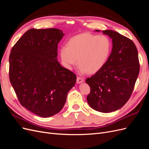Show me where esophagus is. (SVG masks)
Returning <instances> with one entry per match:
<instances>
[{"instance_id": "1", "label": "esophagus", "mask_w": 149, "mask_h": 149, "mask_svg": "<svg viewBox=\"0 0 149 149\" xmlns=\"http://www.w3.org/2000/svg\"><path fill=\"white\" fill-rule=\"evenodd\" d=\"M84 81V79L83 78H79V77H78L77 79H76V83H77V84H80V83H82Z\"/></svg>"}]
</instances>
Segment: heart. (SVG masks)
<instances>
[{
  "instance_id": "heart-1",
  "label": "heart",
  "mask_w": 149,
  "mask_h": 149,
  "mask_svg": "<svg viewBox=\"0 0 149 149\" xmlns=\"http://www.w3.org/2000/svg\"><path fill=\"white\" fill-rule=\"evenodd\" d=\"M111 48V41L106 36L85 33L71 38L68 46L61 48L60 56L68 69L71 70L78 62L81 74L88 71L96 73L106 63Z\"/></svg>"
}]
</instances>
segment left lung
<instances>
[{
	"label": "left lung",
	"instance_id": "1",
	"mask_svg": "<svg viewBox=\"0 0 149 149\" xmlns=\"http://www.w3.org/2000/svg\"><path fill=\"white\" fill-rule=\"evenodd\" d=\"M102 33L112 39V51L102 68L86 80L91 88L87 101L93 109L109 113L119 109L129 100L140 65L137 49L132 40L113 30Z\"/></svg>",
	"mask_w": 149,
	"mask_h": 149
}]
</instances>
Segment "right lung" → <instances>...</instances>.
<instances>
[{
	"instance_id": "obj_1",
	"label": "right lung",
	"mask_w": 149,
	"mask_h": 149,
	"mask_svg": "<svg viewBox=\"0 0 149 149\" xmlns=\"http://www.w3.org/2000/svg\"><path fill=\"white\" fill-rule=\"evenodd\" d=\"M65 35L57 29L29 30L11 49L9 78L20 102L42 118L63 107L76 76L58 61V44Z\"/></svg>"
}]
</instances>
